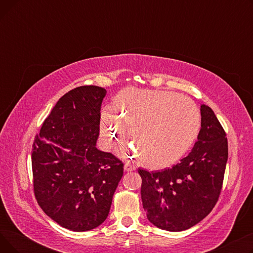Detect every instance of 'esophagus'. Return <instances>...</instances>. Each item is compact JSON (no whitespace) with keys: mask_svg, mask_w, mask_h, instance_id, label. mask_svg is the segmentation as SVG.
Segmentation results:
<instances>
[{"mask_svg":"<svg viewBox=\"0 0 253 253\" xmlns=\"http://www.w3.org/2000/svg\"><path fill=\"white\" fill-rule=\"evenodd\" d=\"M124 170L127 171V172H131V171L135 170V166L130 164L129 162H127V163H125V165H124Z\"/></svg>","mask_w":253,"mask_h":253,"instance_id":"34e87169","label":"esophagus"}]
</instances>
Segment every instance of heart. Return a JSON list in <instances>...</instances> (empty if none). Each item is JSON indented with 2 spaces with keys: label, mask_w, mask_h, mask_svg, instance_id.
Masks as SVG:
<instances>
[{
  "label": "heart",
  "mask_w": 253,
  "mask_h": 253,
  "mask_svg": "<svg viewBox=\"0 0 253 253\" xmlns=\"http://www.w3.org/2000/svg\"><path fill=\"white\" fill-rule=\"evenodd\" d=\"M115 117L104 112L101 131L111 148L124 145L130 131L140 165L164 169L175 164L195 141L201 119L192 99L176 93L126 90L115 101Z\"/></svg>",
  "instance_id": "heart-1"
}]
</instances>
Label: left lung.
<instances>
[{"mask_svg":"<svg viewBox=\"0 0 253 253\" xmlns=\"http://www.w3.org/2000/svg\"><path fill=\"white\" fill-rule=\"evenodd\" d=\"M228 161V138L208 105H201V129L193 150L171 168L141 176V200L157 228L179 232L192 228L215 206Z\"/></svg>","mask_w":253,"mask_h":253,"instance_id":"8db88e82","label":"left lung"}]
</instances>
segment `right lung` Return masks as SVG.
Segmentation results:
<instances>
[{"label": "right lung", "mask_w": 253, "mask_h": 253, "mask_svg": "<svg viewBox=\"0 0 253 253\" xmlns=\"http://www.w3.org/2000/svg\"><path fill=\"white\" fill-rule=\"evenodd\" d=\"M106 90L77 87L59 98L35 137L34 193L45 213L62 228L90 231L109 215L124 164L96 149Z\"/></svg>", "instance_id": "1"}]
</instances>
